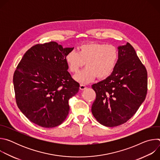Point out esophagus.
<instances>
[{"label":"esophagus","mask_w":160,"mask_h":160,"mask_svg":"<svg viewBox=\"0 0 160 160\" xmlns=\"http://www.w3.org/2000/svg\"><path fill=\"white\" fill-rule=\"evenodd\" d=\"M86 88H87V87L85 85H83V84H81L80 86V89L82 90H85Z\"/></svg>","instance_id":"esophagus-1"}]
</instances>
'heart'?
Returning a JSON list of instances; mask_svg holds the SVG:
<instances>
[{"label": "heart", "mask_w": 160, "mask_h": 160, "mask_svg": "<svg viewBox=\"0 0 160 160\" xmlns=\"http://www.w3.org/2000/svg\"><path fill=\"white\" fill-rule=\"evenodd\" d=\"M118 59V51L112 45L90 42L81 44L78 52H68L65 58L68 69L77 73L85 62V69L75 77L82 83L108 78L115 70Z\"/></svg>", "instance_id": "obj_1"}]
</instances>
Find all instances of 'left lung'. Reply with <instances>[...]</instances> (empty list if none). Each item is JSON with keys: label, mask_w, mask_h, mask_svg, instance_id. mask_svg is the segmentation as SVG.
Wrapping results in <instances>:
<instances>
[{"label": "left lung", "mask_w": 160, "mask_h": 160, "mask_svg": "<svg viewBox=\"0 0 160 160\" xmlns=\"http://www.w3.org/2000/svg\"><path fill=\"white\" fill-rule=\"evenodd\" d=\"M118 59L112 73L92 85L96 98L92 113L101 125L113 127L131 118L145 100L148 73L132 45L118 48Z\"/></svg>", "instance_id": "obj_1"}]
</instances>
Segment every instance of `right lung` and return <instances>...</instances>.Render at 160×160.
<instances>
[{
	"mask_svg": "<svg viewBox=\"0 0 160 160\" xmlns=\"http://www.w3.org/2000/svg\"><path fill=\"white\" fill-rule=\"evenodd\" d=\"M73 49L56 42L37 44L25 52L16 68L13 76L16 104L37 125L57 127L69 113L68 101L80 87L67 71L65 58Z\"/></svg>",
	"mask_w": 160,
	"mask_h": 160,
	"instance_id": "add662e5",
	"label": "right lung"
}]
</instances>
